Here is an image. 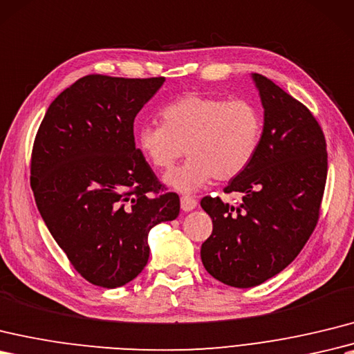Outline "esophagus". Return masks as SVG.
I'll return each instance as SVG.
<instances>
[{
	"label": "esophagus",
	"instance_id": "esophagus-1",
	"mask_svg": "<svg viewBox=\"0 0 354 354\" xmlns=\"http://www.w3.org/2000/svg\"><path fill=\"white\" fill-rule=\"evenodd\" d=\"M196 207H197V201L193 199V197H190V196L180 197V208H183V211L188 212V211L194 209Z\"/></svg>",
	"mask_w": 354,
	"mask_h": 354
}]
</instances>
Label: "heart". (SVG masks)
<instances>
[{
  "label": "heart",
  "mask_w": 354,
  "mask_h": 354,
  "mask_svg": "<svg viewBox=\"0 0 354 354\" xmlns=\"http://www.w3.org/2000/svg\"><path fill=\"white\" fill-rule=\"evenodd\" d=\"M162 125H145L138 149L151 166L166 171L178 158L188 160L164 183L180 193H194L212 178L229 180L248 169L257 155L264 120L254 104L188 93L164 106Z\"/></svg>",
  "instance_id": "b5f03b06"
}]
</instances>
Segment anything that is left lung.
Returning a JSON list of instances; mask_svg holds the SVG:
<instances>
[{
    "instance_id": "left-lung-1",
    "label": "left lung",
    "mask_w": 354,
    "mask_h": 354,
    "mask_svg": "<svg viewBox=\"0 0 354 354\" xmlns=\"http://www.w3.org/2000/svg\"><path fill=\"white\" fill-rule=\"evenodd\" d=\"M252 80L264 109L261 145L225 188L243 201H201L212 218L203 267L235 288L257 286L291 264L314 232L327 178L326 140L312 113L267 77Z\"/></svg>"
}]
</instances>
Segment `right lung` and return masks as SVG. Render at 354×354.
I'll use <instances>...</instances> for the list:
<instances>
[{
  "mask_svg": "<svg viewBox=\"0 0 354 354\" xmlns=\"http://www.w3.org/2000/svg\"><path fill=\"white\" fill-rule=\"evenodd\" d=\"M166 78L87 75L48 106L31 155V188L48 231L90 283L118 288L149 259L151 229L179 197L136 147L134 119Z\"/></svg>",
  "mask_w": 354,
  "mask_h": 354,
  "instance_id": "right-lung-1",
  "label": "right lung"
}]
</instances>
